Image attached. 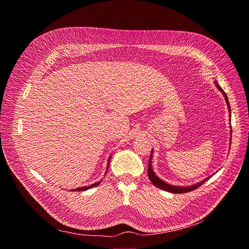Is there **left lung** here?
Segmentation results:
<instances>
[{
    "instance_id": "left-lung-1",
    "label": "left lung",
    "mask_w": 249,
    "mask_h": 249,
    "mask_svg": "<svg viewBox=\"0 0 249 249\" xmlns=\"http://www.w3.org/2000/svg\"><path fill=\"white\" fill-rule=\"evenodd\" d=\"M216 86H217V88L223 93V95H224V97H225L226 103H227V106H228V108H229V112H230V106H229L228 98H227L226 94L223 92L222 88L217 84V83H216ZM151 157H152V156H150V159H149V163H148V176H149V179L151 180V182H152V183H153L155 186H157L158 188H161V189H163V190H165V191H168V192H171V193H179V194H180V193H186V192L192 191V190H194V189H196V188H198V187H200V186L204 183V182L207 180V179H205V180L201 181L200 183H197V184H195V185L188 186V187H179V186L170 185V184L166 183V182L162 181L160 178H158V177L155 175V173L153 172L152 167H151Z\"/></svg>"
}]
</instances>
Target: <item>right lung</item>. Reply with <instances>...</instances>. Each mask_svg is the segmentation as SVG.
Returning a JSON list of instances; mask_svg holds the SVG:
<instances>
[{
	"mask_svg": "<svg viewBox=\"0 0 249 249\" xmlns=\"http://www.w3.org/2000/svg\"><path fill=\"white\" fill-rule=\"evenodd\" d=\"M109 161H110V159H109ZM107 169H108V167H107ZM101 183V181H99V182H97V183H95V184H92V185H89V186H85V187H80V188H78V189H73L74 191H84V190H88V189H90V188H92V187H95V186H97V185H99Z\"/></svg>",
	"mask_w": 249,
	"mask_h": 249,
	"instance_id": "obj_1",
	"label": "right lung"
}]
</instances>
